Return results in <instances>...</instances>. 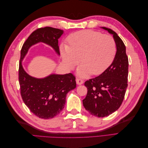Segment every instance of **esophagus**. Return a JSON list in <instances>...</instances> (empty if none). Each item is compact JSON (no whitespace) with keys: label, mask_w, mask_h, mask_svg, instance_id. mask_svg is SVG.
<instances>
[{"label":"esophagus","mask_w":148,"mask_h":148,"mask_svg":"<svg viewBox=\"0 0 148 148\" xmlns=\"http://www.w3.org/2000/svg\"><path fill=\"white\" fill-rule=\"evenodd\" d=\"M76 82H77V84L78 85H81V84H82L84 83L83 79H80V78H77V79H76Z\"/></svg>","instance_id":"esophagus-1"}]
</instances>
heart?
Segmentation results:
<instances>
[{"instance_id":"1","label":"heart","mask_w":148,"mask_h":148,"mask_svg":"<svg viewBox=\"0 0 148 148\" xmlns=\"http://www.w3.org/2000/svg\"><path fill=\"white\" fill-rule=\"evenodd\" d=\"M68 46L62 44L60 53L65 66L73 69L79 62L82 64L78 74L86 77L92 74L98 75L108 68L116 53V43L109 34L99 31L82 30L67 38Z\"/></svg>"}]
</instances>
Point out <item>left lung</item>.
<instances>
[{
    "label": "left lung",
    "mask_w": 148,
    "mask_h": 148,
    "mask_svg": "<svg viewBox=\"0 0 148 148\" xmlns=\"http://www.w3.org/2000/svg\"><path fill=\"white\" fill-rule=\"evenodd\" d=\"M113 34L117 52L112 64L99 76L84 83L88 89L83 106L89 114L104 117L114 112L123 101L128 86V59L126 47L115 31L102 27Z\"/></svg>",
    "instance_id": "left-lung-1"
}]
</instances>
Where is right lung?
<instances>
[{
    "instance_id": "add662e5",
    "label": "right lung",
    "mask_w": 148,
    "mask_h": 148,
    "mask_svg": "<svg viewBox=\"0 0 148 148\" xmlns=\"http://www.w3.org/2000/svg\"><path fill=\"white\" fill-rule=\"evenodd\" d=\"M63 33V30L49 26L38 28L30 34L21 50L18 79L22 99L31 112L44 119L54 117L63 110L66 94L76 88L75 77L70 73L36 78L26 72L21 62L29 47L40 42L51 46L60 55L58 39Z\"/></svg>"
}]
</instances>
